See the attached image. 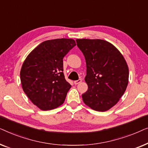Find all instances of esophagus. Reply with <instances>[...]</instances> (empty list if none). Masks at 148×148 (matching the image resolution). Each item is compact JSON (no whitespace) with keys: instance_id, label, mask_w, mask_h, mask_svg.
Listing matches in <instances>:
<instances>
[{"instance_id":"obj_1","label":"esophagus","mask_w":148,"mask_h":148,"mask_svg":"<svg viewBox=\"0 0 148 148\" xmlns=\"http://www.w3.org/2000/svg\"><path fill=\"white\" fill-rule=\"evenodd\" d=\"M82 82V79H78V80H76V81H75L74 82V84H75V85H77V84H80L81 82Z\"/></svg>"}]
</instances>
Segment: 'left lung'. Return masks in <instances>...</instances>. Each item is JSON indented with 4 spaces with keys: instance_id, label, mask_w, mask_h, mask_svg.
Returning <instances> with one entry per match:
<instances>
[{
    "instance_id": "1",
    "label": "left lung",
    "mask_w": 148,
    "mask_h": 148,
    "mask_svg": "<svg viewBox=\"0 0 148 148\" xmlns=\"http://www.w3.org/2000/svg\"><path fill=\"white\" fill-rule=\"evenodd\" d=\"M77 45L84 54L88 90L82 94L87 106L104 112L114 106L128 85L129 69L121 52L103 40L77 39Z\"/></svg>"
}]
</instances>
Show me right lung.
I'll return each mask as SVG.
<instances>
[{"mask_svg":"<svg viewBox=\"0 0 148 148\" xmlns=\"http://www.w3.org/2000/svg\"><path fill=\"white\" fill-rule=\"evenodd\" d=\"M75 46L72 39L47 40L32 50L23 62L20 72L22 88L41 110L57 108L65 100L71 86L64 78L63 58Z\"/></svg>","mask_w":148,"mask_h":148,"instance_id":"right-lung-1","label":"right lung"}]
</instances>
